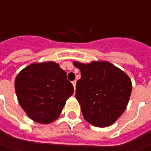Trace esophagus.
Segmentation results:
<instances>
[{
    "label": "esophagus",
    "instance_id": "34e87169",
    "mask_svg": "<svg viewBox=\"0 0 151 151\" xmlns=\"http://www.w3.org/2000/svg\"><path fill=\"white\" fill-rule=\"evenodd\" d=\"M72 84H73V86H74V87H75V89H76V81H73Z\"/></svg>",
    "mask_w": 151,
    "mask_h": 151
}]
</instances>
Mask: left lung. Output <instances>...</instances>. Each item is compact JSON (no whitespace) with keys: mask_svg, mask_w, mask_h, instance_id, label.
<instances>
[{"mask_svg":"<svg viewBox=\"0 0 151 151\" xmlns=\"http://www.w3.org/2000/svg\"><path fill=\"white\" fill-rule=\"evenodd\" d=\"M76 82V97L84 119L96 127L113 124L124 112L129 100L132 84L129 76L107 61L81 64Z\"/></svg>","mask_w":151,"mask_h":151,"instance_id":"obj_1","label":"left lung"}]
</instances>
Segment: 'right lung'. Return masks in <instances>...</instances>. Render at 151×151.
Instances as JSON below:
<instances>
[{
    "mask_svg": "<svg viewBox=\"0 0 151 151\" xmlns=\"http://www.w3.org/2000/svg\"><path fill=\"white\" fill-rule=\"evenodd\" d=\"M21 107L27 116L40 124H50L60 115L66 100L74 93L66 72L55 62L32 64L15 80Z\"/></svg>",
    "mask_w": 151,
    "mask_h": 151,
    "instance_id": "obj_1",
    "label": "right lung"
}]
</instances>
